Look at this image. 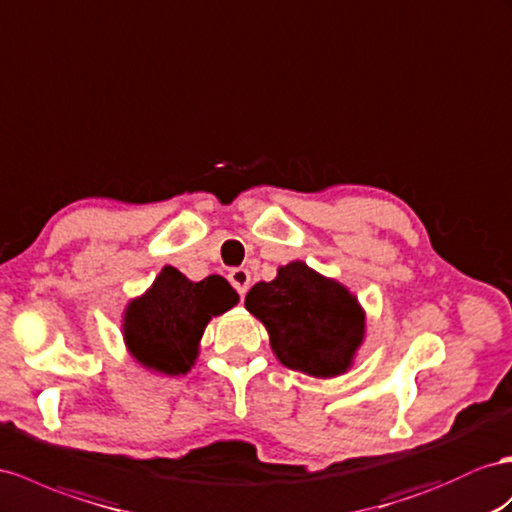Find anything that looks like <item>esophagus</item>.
<instances>
[{"instance_id":"34e87169","label":"esophagus","mask_w":512,"mask_h":512,"mask_svg":"<svg viewBox=\"0 0 512 512\" xmlns=\"http://www.w3.org/2000/svg\"><path fill=\"white\" fill-rule=\"evenodd\" d=\"M229 281L235 287V292L244 296L248 292V287H251V272H248L246 268H233L229 272Z\"/></svg>"}]
</instances>
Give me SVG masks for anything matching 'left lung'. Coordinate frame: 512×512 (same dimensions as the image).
<instances>
[{
	"label": "left lung",
	"mask_w": 512,
	"mask_h": 512,
	"mask_svg": "<svg viewBox=\"0 0 512 512\" xmlns=\"http://www.w3.org/2000/svg\"><path fill=\"white\" fill-rule=\"evenodd\" d=\"M244 307L266 326L285 368L316 378L346 374L365 337L357 296L305 261H290L272 281L255 283Z\"/></svg>",
	"instance_id": "obj_1"
}]
</instances>
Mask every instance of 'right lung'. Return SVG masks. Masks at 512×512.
Here are the masks:
<instances>
[{
    "label": "right lung",
    "mask_w": 512,
    "mask_h": 512,
    "mask_svg": "<svg viewBox=\"0 0 512 512\" xmlns=\"http://www.w3.org/2000/svg\"><path fill=\"white\" fill-rule=\"evenodd\" d=\"M238 300V292L218 274L196 283L177 268L164 266L149 290L125 307L123 339L129 355L157 374H188L209 320Z\"/></svg>",
    "instance_id": "right-lung-1"
}]
</instances>
